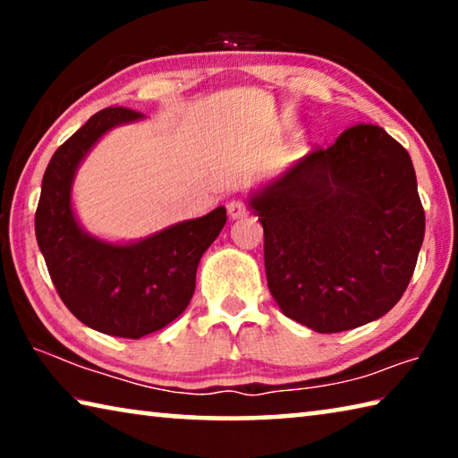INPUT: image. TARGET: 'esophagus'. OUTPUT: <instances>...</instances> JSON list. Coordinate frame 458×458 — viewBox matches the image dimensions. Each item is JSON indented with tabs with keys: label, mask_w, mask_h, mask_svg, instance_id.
Masks as SVG:
<instances>
[{
	"label": "esophagus",
	"mask_w": 458,
	"mask_h": 458,
	"mask_svg": "<svg viewBox=\"0 0 458 458\" xmlns=\"http://www.w3.org/2000/svg\"><path fill=\"white\" fill-rule=\"evenodd\" d=\"M228 216L232 220H236V218H242V216H246V204L242 199H232V201H228Z\"/></svg>",
	"instance_id": "34e87169"
}]
</instances>
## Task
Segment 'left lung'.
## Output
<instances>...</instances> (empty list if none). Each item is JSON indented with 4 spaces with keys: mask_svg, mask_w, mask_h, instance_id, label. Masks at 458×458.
Wrapping results in <instances>:
<instances>
[{
    "mask_svg": "<svg viewBox=\"0 0 458 458\" xmlns=\"http://www.w3.org/2000/svg\"><path fill=\"white\" fill-rule=\"evenodd\" d=\"M265 228L268 289L281 311L317 333L386 315L412 278L424 210L408 151L360 123L250 193Z\"/></svg>",
    "mask_w": 458,
    "mask_h": 458,
    "instance_id": "obj_1",
    "label": "left lung"
}]
</instances>
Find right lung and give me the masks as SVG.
Wrapping results in <instances>:
<instances>
[{
	"label": "right lung",
	"instance_id": "obj_1",
	"mask_svg": "<svg viewBox=\"0 0 458 458\" xmlns=\"http://www.w3.org/2000/svg\"><path fill=\"white\" fill-rule=\"evenodd\" d=\"M139 119L123 106L92 114L52 155L36 210L38 246L62 303L90 329L127 339L164 329L185 311L201 254L226 224L220 206L139 242L113 244L82 230L71 201L76 169L106 131Z\"/></svg>",
	"mask_w": 458,
	"mask_h": 458
}]
</instances>
